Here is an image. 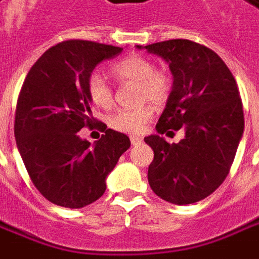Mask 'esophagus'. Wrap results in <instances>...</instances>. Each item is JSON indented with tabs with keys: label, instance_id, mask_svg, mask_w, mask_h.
Returning <instances> with one entry per match:
<instances>
[{
	"label": "esophagus",
	"instance_id": "1",
	"mask_svg": "<svg viewBox=\"0 0 259 259\" xmlns=\"http://www.w3.org/2000/svg\"><path fill=\"white\" fill-rule=\"evenodd\" d=\"M130 142H132V144H135V146H136V144L142 143V142H143V139L139 136H132L130 137Z\"/></svg>",
	"mask_w": 259,
	"mask_h": 259
}]
</instances>
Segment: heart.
<instances>
[{"label":"heart","instance_id":"b5f03b06","mask_svg":"<svg viewBox=\"0 0 259 259\" xmlns=\"http://www.w3.org/2000/svg\"><path fill=\"white\" fill-rule=\"evenodd\" d=\"M112 73L120 82H132L139 85L137 102H152L154 106L164 105L171 93V78L164 70H157L154 63L142 55H129L119 59L112 66ZM88 96L95 106L109 109L113 105V89L105 78L93 72L86 83ZM153 110L150 106H142L132 110H117L109 117V126L123 133L137 135L143 132L144 126L152 120Z\"/></svg>","mask_w":259,"mask_h":259}]
</instances>
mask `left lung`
Masks as SVG:
<instances>
[{
  "label": "left lung",
  "instance_id": "left-lung-1",
  "mask_svg": "<svg viewBox=\"0 0 259 259\" xmlns=\"http://www.w3.org/2000/svg\"><path fill=\"white\" fill-rule=\"evenodd\" d=\"M144 49L161 56L173 73L171 93L156 124L159 135L144 137L154 152L149 184L168 203H197L230 173L244 133L238 86L224 61L197 42L170 39ZM168 128H183L186 136L167 144L159 135Z\"/></svg>",
  "mask_w": 259,
  "mask_h": 259
}]
</instances>
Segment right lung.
Masks as SVG:
<instances>
[{
	"label": "right lung",
	"instance_id": "1",
	"mask_svg": "<svg viewBox=\"0 0 259 259\" xmlns=\"http://www.w3.org/2000/svg\"><path fill=\"white\" fill-rule=\"evenodd\" d=\"M123 48L69 39L33 63L19 92L14 133L33 186L51 203L82 208L103 196L106 177L130 147L126 135L93 119L86 83L95 66ZM103 130L98 142L77 132Z\"/></svg>",
	"mask_w": 259,
	"mask_h": 259
}]
</instances>
